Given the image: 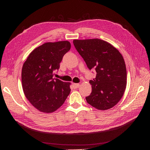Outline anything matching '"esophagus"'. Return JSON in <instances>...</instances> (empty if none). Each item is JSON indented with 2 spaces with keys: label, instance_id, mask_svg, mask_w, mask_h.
<instances>
[{
  "label": "esophagus",
  "instance_id": "34e87169",
  "mask_svg": "<svg viewBox=\"0 0 150 150\" xmlns=\"http://www.w3.org/2000/svg\"><path fill=\"white\" fill-rule=\"evenodd\" d=\"M72 85H73V87L75 89L78 88L79 87V86H80V84L79 83H73V84H72Z\"/></svg>",
  "mask_w": 150,
  "mask_h": 150
}]
</instances>
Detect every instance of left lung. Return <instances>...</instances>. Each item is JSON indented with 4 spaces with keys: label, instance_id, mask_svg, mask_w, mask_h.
Returning a JSON list of instances; mask_svg holds the SVG:
<instances>
[{
    "label": "left lung",
    "instance_id": "8db88e82",
    "mask_svg": "<svg viewBox=\"0 0 150 150\" xmlns=\"http://www.w3.org/2000/svg\"><path fill=\"white\" fill-rule=\"evenodd\" d=\"M73 43L89 69L94 67L96 71V78L89 81L92 92L86 98V101L99 110L114 107L126 87V68L121 54L99 39H74Z\"/></svg>",
    "mask_w": 150,
    "mask_h": 150
}]
</instances>
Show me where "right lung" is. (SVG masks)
Returning <instances> with one entry per match:
<instances>
[{
  "instance_id": "obj_1",
  "label": "right lung",
  "mask_w": 150,
  "mask_h": 150,
  "mask_svg": "<svg viewBox=\"0 0 150 150\" xmlns=\"http://www.w3.org/2000/svg\"><path fill=\"white\" fill-rule=\"evenodd\" d=\"M71 49L69 41L46 42L32 51L22 69V85L26 98L42 112L59 108L71 92V83L53 79L64 54Z\"/></svg>"
}]
</instances>
